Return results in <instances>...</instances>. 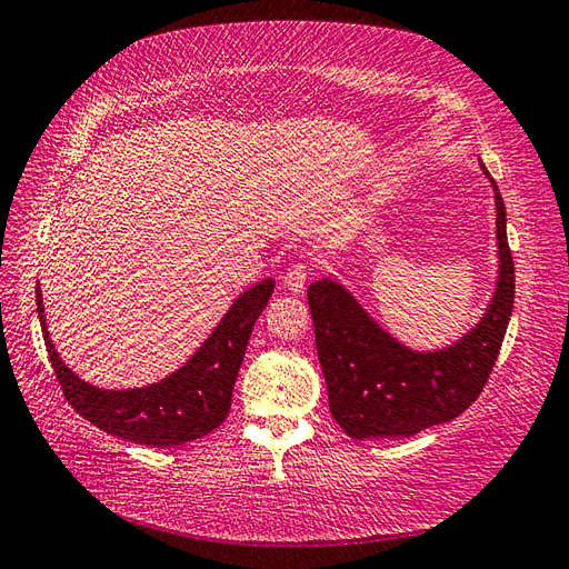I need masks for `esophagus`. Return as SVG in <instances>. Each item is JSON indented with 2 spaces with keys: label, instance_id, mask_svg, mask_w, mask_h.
Wrapping results in <instances>:
<instances>
[{
  "label": "esophagus",
  "instance_id": "obj_1",
  "mask_svg": "<svg viewBox=\"0 0 569 569\" xmlns=\"http://www.w3.org/2000/svg\"><path fill=\"white\" fill-rule=\"evenodd\" d=\"M306 283H308V269L303 263L293 266V269H288L286 276H283V288H286V291H291L293 296L303 293Z\"/></svg>",
  "mask_w": 569,
  "mask_h": 569
}]
</instances>
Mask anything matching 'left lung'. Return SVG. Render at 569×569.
<instances>
[{"instance_id": "obj_1", "label": "left lung", "mask_w": 569, "mask_h": 569, "mask_svg": "<svg viewBox=\"0 0 569 569\" xmlns=\"http://www.w3.org/2000/svg\"><path fill=\"white\" fill-rule=\"evenodd\" d=\"M497 202L499 278L487 312L465 337L435 352L396 340L335 278L310 283L308 303L330 396V413L355 440L410 438L457 418L477 401L513 310L516 271L497 180L481 163Z\"/></svg>"}]
</instances>
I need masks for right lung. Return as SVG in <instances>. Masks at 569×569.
Segmentation results:
<instances>
[{
    "label": "right lung",
    "mask_w": 569,
    "mask_h": 569,
    "mask_svg": "<svg viewBox=\"0 0 569 569\" xmlns=\"http://www.w3.org/2000/svg\"><path fill=\"white\" fill-rule=\"evenodd\" d=\"M273 286V278H263L257 286L247 288L183 367L161 381L122 391L92 386L66 367L46 330L39 286H36V312L60 389L84 420L114 438L151 447H176L222 426L232 406L234 381L253 322L269 306Z\"/></svg>",
    "instance_id": "1"
}]
</instances>
